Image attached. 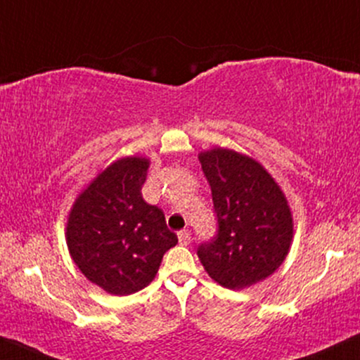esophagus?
I'll return each mask as SVG.
<instances>
[{
  "label": "esophagus",
  "instance_id": "esophagus-1",
  "mask_svg": "<svg viewBox=\"0 0 360 360\" xmlns=\"http://www.w3.org/2000/svg\"><path fill=\"white\" fill-rule=\"evenodd\" d=\"M190 240H192V233H190L188 230H181V232H179V242L181 245H188Z\"/></svg>",
  "mask_w": 360,
  "mask_h": 360
}]
</instances>
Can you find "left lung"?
I'll use <instances>...</instances> for the list:
<instances>
[{
    "mask_svg": "<svg viewBox=\"0 0 360 360\" xmlns=\"http://www.w3.org/2000/svg\"><path fill=\"white\" fill-rule=\"evenodd\" d=\"M212 188L219 233L197 254L203 269L225 288L242 290L282 265L294 238V217L281 185L262 163L235 150L198 153Z\"/></svg>",
    "mask_w": 360,
    "mask_h": 360,
    "instance_id": "obj_1",
    "label": "left lung"
}]
</instances>
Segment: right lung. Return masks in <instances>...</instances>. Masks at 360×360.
<instances>
[{
    "instance_id": "1",
    "label": "right lung",
    "mask_w": 360,
    "mask_h": 360,
    "mask_svg": "<svg viewBox=\"0 0 360 360\" xmlns=\"http://www.w3.org/2000/svg\"><path fill=\"white\" fill-rule=\"evenodd\" d=\"M148 168L145 157L115 160L79 192L66 220V245L75 265L112 295L145 288L163 254L179 242L163 212L141 197Z\"/></svg>"
}]
</instances>
